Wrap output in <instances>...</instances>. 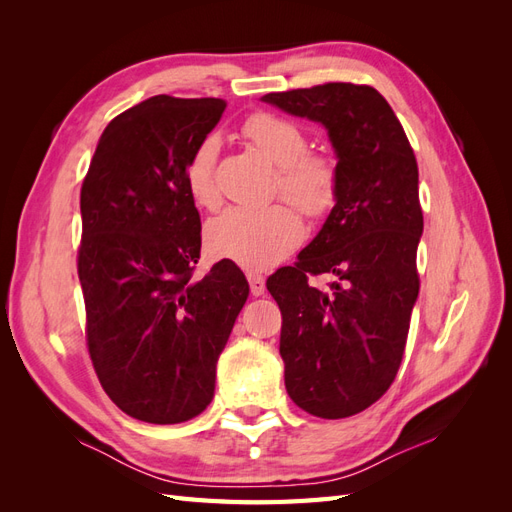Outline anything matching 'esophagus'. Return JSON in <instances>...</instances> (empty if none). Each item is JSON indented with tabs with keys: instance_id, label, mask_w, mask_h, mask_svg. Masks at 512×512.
I'll use <instances>...</instances> for the list:
<instances>
[{
	"instance_id": "obj_1",
	"label": "esophagus",
	"mask_w": 512,
	"mask_h": 512,
	"mask_svg": "<svg viewBox=\"0 0 512 512\" xmlns=\"http://www.w3.org/2000/svg\"><path fill=\"white\" fill-rule=\"evenodd\" d=\"M247 282H250V290L254 297L265 294V277H262L258 271H247Z\"/></svg>"
}]
</instances>
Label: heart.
<instances>
[{
    "label": "heart",
    "instance_id": "heart-1",
    "mask_svg": "<svg viewBox=\"0 0 512 512\" xmlns=\"http://www.w3.org/2000/svg\"><path fill=\"white\" fill-rule=\"evenodd\" d=\"M243 136L262 158L277 168V190L303 213L322 215L329 211L337 175L333 164L322 156H309L307 136L286 117L267 111L252 113L241 126ZM218 141L205 138L185 164L183 181L190 198L200 209H215L220 203L213 181ZM303 239V222L288 205L260 209L232 207L213 218L205 228V243L218 258L237 262L245 269H267L294 250Z\"/></svg>",
    "mask_w": 512,
    "mask_h": 512
}]
</instances>
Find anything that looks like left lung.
I'll return each instance as SVG.
<instances>
[{"mask_svg": "<svg viewBox=\"0 0 512 512\" xmlns=\"http://www.w3.org/2000/svg\"><path fill=\"white\" fill-rule=\"evenodd\" d=\"M260 100L322 123L337 158L329 218L267 288L282 309L290 399L314 416L346 418L389 391L404 356L423 235L416 158L393 108L369 85L327 83ZM318 274L332 280L324 289L313 284Z\"/></svg>", "mask_w": 512, "mask_h": 512, "instance_id": "8db88e82", "label": "left lung"}]
</instances>
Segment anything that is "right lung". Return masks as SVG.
<instances>
[{
	"label": "right lung",
	"mask_w": 512,
	"mask_h": 512,
	"mask_svg": "<svg viewBox=\"0 0 512 512\" xmlns=\"http://www.w3.org/2000/svg\"><path fill=\"white\" fill-rule=\"evenodd\" d=\"M220 98L153 96L102 132L81 188L79 280L87 348L113 404L138 421H190L250 294L232 260L192 280L200 215L183 181Z\"/></svg>",
	"instance_id": "add662e5"
}]
</instances>
